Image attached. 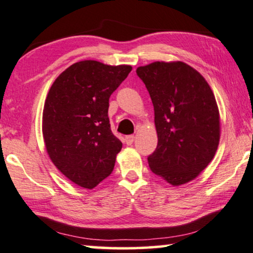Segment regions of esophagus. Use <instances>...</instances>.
<instances>
[{
    "mask_svg": "<svg viewBox=\"0 0 253 253\" xmlns=\"http://www.w3.org/2000/svg\"><path fill=\"white\" fill-rule=\"evenodd\" d=\"M126 143L127 144V145H131V144L133 143V140H134V136H132V134H129V136H126Z\"/></svg>",
    "mask_w": 253,
    "mask_h": 253,
    "instance_id": "1",
    "label": "esophagus"
}]
</instances>
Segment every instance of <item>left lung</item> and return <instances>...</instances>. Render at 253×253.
<instances>
[{
    "mask_svg": "<svg viewBox=\"0 0 253 253\" xmlns=\"http://www.w3.org/2000/svg\"><path fill=\"white\" fill-rule=\"evenodd\" d=\"M136 72L155 108L158 145L147 157L151 170L173 186L192 181L214 158L219 142L211 88L182 61H156Z\"/></svg>",
    "mask_w": 253,
    "mask_h": 253,
    "instance_id": "8db88e82",
    "label": "left lung"
}]
</instances>
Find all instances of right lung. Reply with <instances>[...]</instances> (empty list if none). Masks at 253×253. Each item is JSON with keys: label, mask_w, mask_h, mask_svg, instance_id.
I'll return each instance as SVG.
<instances>
[{"label": "right lung", "mask_w": 253, "mask_h": 253, "mask_svg": "<svg viewBox=\"0 0 253 253\" xmlns=\"http://www.w3.org/2000/svg\"><path fill=\"white\" fill-rule=\"evenodd\" d=\"M132 67L75 62L52 84L42 110V136L52 163L75 185L91 189L113 172L122 142L110 129L109 97Z\"/></svg>", "instance_id": "add662e5"}]
</instances>
